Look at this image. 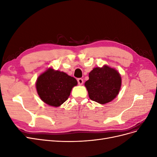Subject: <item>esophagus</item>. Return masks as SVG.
Instances as JSON below:
<instances>
[{
  "mask_svg": "<svg viewBox=\"0 0 157 157\" xmlns=\"http://www.w3.org/2000/svg\"><path fill=\"white\" fill-rule=\"evenodd\" d=\"M77 82H78V84L79 85H81L83 84V79L81 78H79L77 79Z\"/></svg>",
  "mask_w": 157,
  "mask_h": 157,
  "instance_id": "esophagus-1",
  "label": "esophagus"
}]
</instances>
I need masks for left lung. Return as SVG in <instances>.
<instances>
[{
    "label": "left lung",
    "instance_id": "8db88e82",
    "mask_svg": "<svg viewBox=\"0 0 157 157\" xmlns=\"http://www.w3.org/2000/svg\"><path fill=\"white\" fill-rule=\"evenodd\" d=\"M121 77L115 69L104 65L96 67L89 73V80L86 81L88 96L92 101L105 104L115 99L121 86Z\"/></svg>",
    "mask_w": 157,
    "mask_h": 157
}]
</instances>
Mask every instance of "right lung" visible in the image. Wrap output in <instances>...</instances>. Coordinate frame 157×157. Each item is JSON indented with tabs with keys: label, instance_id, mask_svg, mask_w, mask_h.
<instances>
[{
	"label": "right lung",
	"instance_id": "add662e5",
	"mask_svg": "<svg viewBox=\"0 0 157 157\" xmlns=\"http://www.w3.org/2000/svg\"><path fill=\"white\" fill-rule=\"evenodd\" d=\"M77 85L74 77L52 68L47 69L38 77L37 93L48 105L59 107L69 98L72 88Z\"/></svg>",
	"mask_w": 157,
	"mask_h": 157
}]
</instances>
